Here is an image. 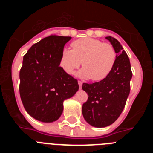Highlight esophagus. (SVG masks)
Here are the masks:
<instances>
[{
	"instance_id": "1",
	"label": "esophagus",
	"mask_w": 153,
	"mask_h": 153,
	"mask_svg": "<svg viewBox=\"0 0 153 153\" xmlns=\"http://www.w3.org/2000/svg\"><path fill=\"white\" fill-rule=\"evenodd\" d=\"M78 84H79V88H81V87H82V85H83V82L80 80H78Z\"/></svg>"
}]
</instances>
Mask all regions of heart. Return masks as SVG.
<instances>
[{
  "instance_id": "b5f03b06",
  "label": "heart",
  "mask_w": 153,
  "mask_h": 153,
  "mask_svg": "<svg viewBox=\"0 0 153 153\" xmlns=\"http://www.w3.org/2000/svg\"><path fill=\"white\" fill-rule=\"evenodd\" d=\"M72 49L63 48L60 66L66 74L72 75L82 65L81 77L93 81H101L110 74L117 61V53L114 47L97 39L86 37L74 41Z\"/></svg>"
}]
</instances>
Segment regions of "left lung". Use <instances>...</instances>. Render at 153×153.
<instances>
[{
  "mask_svg": "<svg viewBox=\"0 0 153 153\" xmlns=\"http://www.w3.org/2000/svg\"><path fill=\"white\" fill-rule=\"evenodd\" d=\"M117 51V58L113 70L106 78L93 83H83L82 89L88 99L83 104L85 120L95 127H106L116 121L125 107L130 92L132 73L128 55L120 42L106 36Z\"/></svg>",
  "mask_w": 153,
  "mask_h": 153,
  "instance_id": "obj_1",
  "label": "left lung"
}]
</instances>
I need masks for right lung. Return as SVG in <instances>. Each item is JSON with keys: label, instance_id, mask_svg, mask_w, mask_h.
Returning <instances> with one entry per match:
<instances>
[{"label": "right lung", "instance_id": "right-lung-1", "mask_svg": "<svg viewBox=\"0 0 153 153\" xmlns=\"http://www.w3.org/2000/svg\"><path fill=\"white\" fill-rule=\"evenodd\" d=\"M71 36L51 35L33 44L20 70V96L28 114L52 123L63 113V101L79 90L77 79L60 67L61 52Z\"/></svg>", "mask_w": 153, "mask_h": 153}]
</instances>
